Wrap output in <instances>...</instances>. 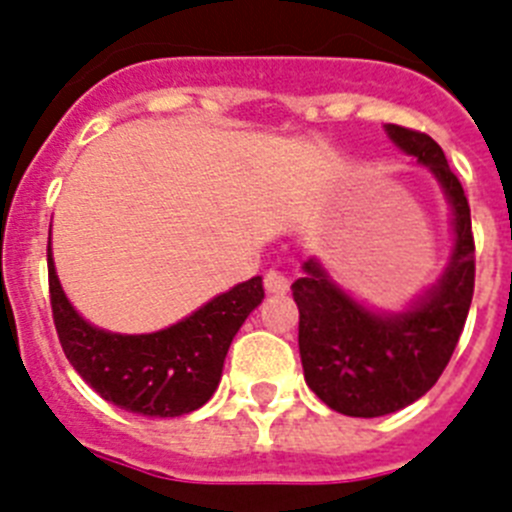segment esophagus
<instances>
[{
  "label": "esophagus",
  "instance_id": "34e87169",
  "mask_svg": "<svg viewBox=\"0 0 512 512\" xmlns=\"http://www.w3.org/2000/svg\"><path fill=\"white\" fill-rule=\"evenodd\" d=\"M264 287H266V292H269V295H287L289 279L284 277V274H279V271H266Z\"/></svg>",
  "mask_w": 512,
  "mask_h": 512
}]
</instances>
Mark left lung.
I'll use <instances>...</instances> for the list:
<instances>
[{
	"instance_id": "1",
	"label": "left lung",
	"mask_w": 512,
	"mask_h": 512,
	"mask_svg": "<svg viewBox=\"0 0 512 512\" xmlns=\"http://www.w3.org/2000/svg\"><path fill=\"white\" fill-rule=\"evenodd\" d=\"M400 151L428 166L451 205L454 248L441 279L402 312H374L343 292L318 259L292 284L300 310L305 382L336 413L379 418L408 408L443 374L474 295V235L467 194L431 135L387 125Z\"/></svg>"
}]
</instances>
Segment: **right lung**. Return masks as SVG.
Instances as JSON below:
<instances>
[{
    "label": "right lung",
    "instance_id": "obj_1",
    "mask_svg": "<svg viewBox=\"0 0 512 512\" xmlns=\"http://www.w3.org/2000/svg\"><path fill=\"white\" fill-rule=\"evenodd\" d=\"M48 287L63 354L81 379L117 408L176 418L202 408L217 390L235 333L264 300L261 277L235 284L176 325L122 336L81 318L58 282L48 241Z\"/></svg>",
    "mask_w": 512,
    "mask_h": 512
}]
</instances>
